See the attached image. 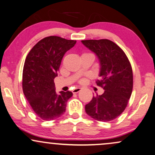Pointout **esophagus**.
<instances>
[{"label": "esophagus", "instance_id": "1", "mask_svg": "<svg viewBox=\"0 0 155 155\" xmlns=\"http://www.w3.org/2000/svg\"><path fill=\"white\" fill-rule=\"evenodd\" d=\"M81 88H80V87H76V88H75V89H74L73 91V93L74 94H76V93H78V92H79L80 91H81Z\"/></svg>", "mask_w": 155, "mask_h": 155}]
</instances>
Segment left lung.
I'll return each mask as SVG.
<instances>
[{
	"mask_svg": "<svg viewBox=\"0 0 155 155\" xmlns=\"http://www.w3.org/2000/svg\"><path fill=\"white\" fill-rule=\"evenodd\" d=\"M81 43L99 59L100 79L96 83L104 90L101 95L94 96L85 106V111L97 121H112L124 111L132 94L133 74L130 61L120 47L108 39Z\"/></svg>",
	"mask_w": 155,
	"mask_h": 155,
	"instance_id": "obj_1",
	"label": "left lung"
}]
</instances>
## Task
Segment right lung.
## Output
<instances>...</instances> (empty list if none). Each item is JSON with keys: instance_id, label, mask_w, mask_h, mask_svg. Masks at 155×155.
Masks as SVG:
<instances>
[{"instance_id": "right-lung-1", "label": "right lung", "mask_w": 155, "mask_h": 155, "mask_svg": "<svg viewBox=\"0 0 155 155\" xmlns=\"http://www.w3.org/2000/svg\"><path fill=\"white\" fill-rule=\"evenodd\" d=\"M76 41L58 36L41 39L30 51L23 70V91L36 115L43 120L51 121L61 117L66 111L71 91L56 93L54 79L65 53Z\"/></svg>"}]
</instances>
